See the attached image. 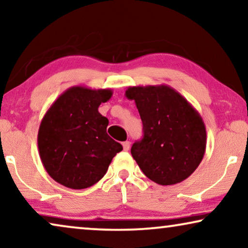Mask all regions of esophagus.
Segmentation results:
<instances>
[{
	"label": "esophagus",
	"instance_id": "34e87169",
	"mask_svg": "<svg viewBox=\"0 0 248 248\" xmlns=\"http://www.w3.org/2000/svg\"><path fill=\"white\" fill-rule=\"evenodd\" d=\"M130 147H131L130 141H125V142H123V149H124V151H128V150H130Z\"/></svg>",
	"mask_w": 248,
	"mask_h": 248
}]
</instances>
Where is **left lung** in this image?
I'll return each instance as SVG.
<instances>
[{
	"mask_svg": "<svg viewBox=\"0 0 248 248\" xmlns=\"http://www.w3.org/2000/svg\"><path fill=\"white\" fill-rule=\"evenodd\" d=\"M143 124V139L131 148L143 174L159 185L188 178L201 164L206 148L205 125L199 111L167 84L128 87Z\"/></svg>",
	"mask_w": 248,
	"mask_h": 248,
	"instance_id": "1",
	"label": "left lung"
}]
</instances>
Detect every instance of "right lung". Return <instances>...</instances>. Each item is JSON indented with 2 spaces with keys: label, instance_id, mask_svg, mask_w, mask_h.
<instances>
[{
  "label": "right lung",
  "instance_id": "right-lung-1",
  "mask_svg": "<svg viewBox=\"0 0 248 248\" xmlns=\"http://www.w3.org/2000/svg\"><path fill=\"white\" fill-rule=\"evenodd\" d=\"M113 96L110 89L74 86L64 91L44 115L38 150L54 181L72 189L87 188L106 174L121 143L107 134L108 120L98 111Z\"/></svg>",
  "mask_w": 248,
  "mask_h": 248
}]
</instances>
